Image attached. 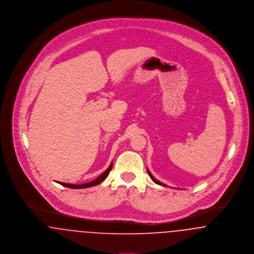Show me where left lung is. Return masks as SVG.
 Masks as SVG:
<instances>
[{
    "label": "left lung",
    "instance_id": "obj_1",
    "mask_svg": "<svg viewBox=\"0 0 254 254\" xmlns=\"http://www.w3.org/2000/svg\"><path fill=\"white\" fill-rule=\"evenodd\" d=\"M147 173H148V175H149V176H150V178H151V179H152V181L154 182V183H156V184H158V185H161V186H166V185H165V184H163V183H161V182L158 181V180H156V179H155V178H154V177H153V176H152V174H151V173H150V171H149V170H148V169H147ZM166 187H167V186H166Z\"/></svg>",
    "mask_w": 254,
    "mask_h": 254
}]
</instances>
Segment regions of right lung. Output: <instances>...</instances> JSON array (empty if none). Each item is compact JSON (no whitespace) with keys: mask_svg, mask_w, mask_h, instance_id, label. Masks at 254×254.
<instances>
[{"mask_svg":"<svg viewBox=\"0 0 254 254\" xmlns=\"http://www.w3.org/2000/svg\"><path fill=\"white\" fill-rule=\"evenodd\" d=\"M112 164L113 163H111L108 169H106L105 172L102 173L94 181L89 182V183H86V184H82V185H73V184H66V183H61L60 182V185L64 186V187H66V188H69V189H77V190L78 189H85V188H90V187L96 186V185H99L100 183H102L108 177L109 171L112 169Z\"/></svg>","mask_w":254,"mask_h":254,"instance_id":"right-lung-1","label":"right lung"}]
</instances>
